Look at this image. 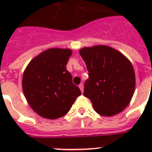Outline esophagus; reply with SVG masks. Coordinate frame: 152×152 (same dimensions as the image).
Masks as SVG:
<instances>
[{"instance_id": "34e87169", "label": "esophagus", "mask_w": 152, "mask_h": 152, "mask_svg": "<svg viewBox=\"0 0 152 152\" xmlns=\"http://www.w3.org/2000/svg\"><path fill=\"white\" fill-rule=\"evenodd\" d=\"M79 88H80V89L81 92H83V85L82 84V83H80V84L79 85Z\"/></svg>"}]
</instances>
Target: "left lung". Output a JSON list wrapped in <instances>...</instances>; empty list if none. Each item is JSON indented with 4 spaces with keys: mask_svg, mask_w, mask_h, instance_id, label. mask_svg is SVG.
<instances>
[{
    "mask_svg": "<svg viewBox=\"0 0 152 152\" xmlns=\"http://www.w3.org/2000/svg\"><path fill=\"white\" fill-rule=\"evenodd\" d=\"M88 79L83 95L91 100L96 112L111 117L125 110L134 94V69L125 55L112 47L95 46L80 50Z\"/></svg>",
    "mask_w": 152,
    "mask_h": 152,
    "instance_id": "obj_1",
    "label": "left lung"
}]
</instances>
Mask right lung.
<instances>
[{"mask_svg": "<svg viewBox=\"0 0 152 152\" xmlns=\"http://www.w3.org/2000/svg\"><path fill=\"white\" fill-rule=\"evenodd\" d=\"M72 53L69 49H48L32 59L23 72L25 98L32 110L42 118H61L81 95L66 69Z\"/></svg>", "mask_w": 152, "mask_h": 152, "instance_id": "obj_1", "label": "right lung"}]
</instances>
